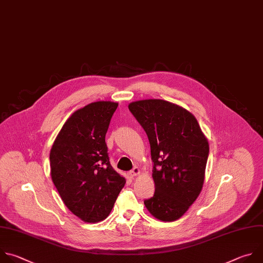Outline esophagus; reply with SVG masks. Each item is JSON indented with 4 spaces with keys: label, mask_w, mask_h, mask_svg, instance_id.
<instances>
[{
    "label": "esophagus",
    "mask_w": 263,
    "mask_h": 263,
    "mask_svg": "<svg viewBox=\"0 0 263 263\" xmlns=\"http://www.w3.org/2000/svg\"><path fill=\"white\" fill-rule=\"evenodd\" d=\"M139 173H140V169H139L138 167H135L133 170L129 171L128 174H129L130 177H135V176H137Z\"/></svg>",
    "instance_id": "obj_1"
}]
</instances>
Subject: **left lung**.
Here are the masks:
<instances>
[{
    "label": "left lung",
    "mask_w": 263,
    "mask_h": 263,
    "mask_svg": "<svg viewBox=\"0 0 263 263\" xmlns=\"http://www.w3.org/2000/svg\"><path fill=\"white\" fill-rule=\"evenodd\" d=\"M128 109L148 137L153 162L155 192L144 204L154 218L176 221L202 190L208 141L194 115L177 104L145 99L129 103Z\"/></svg>",
    "instance_id": "obj_1"
}]
</instances>
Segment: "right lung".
I'll return each mask as SVG.
<instances>
[{
	"instance_id": "1",
	"label": "right lung",
	"mask_w": 263,
	"mask_h": 263,
	"mask_svg": "<svg viewBox=\"0 0 263 263\" xmlns=\"http://www.w3.org/2000/svg\"><path fill=\"white\" fill-rule=\"evenodd\" d=\"M117 102L96 101L74 112L49 153L50 175L69 211L87 223L106 219L125 184L111 166L106 134Z\"/></svg>"
}]
</instances>
